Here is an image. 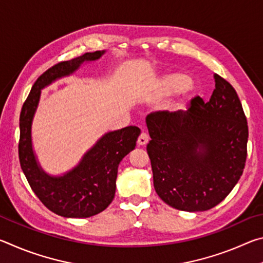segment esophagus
I'll return each instance as SVG.
<instances>
[{
	"label": "esophagus",
	"mask_w": 263,
	"mask_h": 263,
	"mask_svg": "<svg viewBox=\"0 0 263 263\" xmlns=\"http://www.w3.org/2000/svg\"><path fill=\"white\" fill-rule=\"evenodd\" d=\"M148 135L146 132H141V135L139 136V138H138V145L139 146H144V145H146L148 142Z\"/></svg>",
	"instance_id": "1"
}]
</instances>
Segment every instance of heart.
<instances>
[{
    "label": "heart",
    "instance_id": "b5f03b06",
    "mask_svg": "<svg viewBox=\"0 0 263 263\" xmlns=\"http://www.w3.org/2000/svg\"><path fill=\"white\" fill-rule=\"evenodd\" d=\"M190 83V78L184 73H167L163 74L162 77L159 79L157 84V91L159 92V95L168 97L177 94V92H180L182 90H188ZM188 95H182L181 99L174 104V110H184L186 103H188Z\"/></svg>",
    "mask_w": 263,
    "mask_h": 263
}]
</instances>
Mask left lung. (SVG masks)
I'll use <instances>...</instances> for the list:
<instances>
[{
	"label": "left lung",
	"mask_w": 263,
	"mask_h": 263,
	"mask_svg": "<svg viewBox=\"0 0 263 263\" xmlns=\"http://www.w3.org/2000/svg\"><path fill=\"white\" fill-rule=\"evenodd\" d=\"M211 99L191 101L186 111L146 117L154 189L177 210L206 211L219 204L242 175L248 126L237 91L213 75Z\"/></svg>",
	"instance_id": "1"
}]
</instances>
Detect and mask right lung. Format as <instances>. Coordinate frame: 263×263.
<instances>
[{
  "mask_svg": "<svg viewBox=\"0 0 263 263\" xmlns=\"http://www.w3.org/2000/svg\"><path fill=\"white\" fill-rule=\"evenodd\" d=\"M104 53H84L47 69L34 82L21 111L18 154L22 171L44 205L66 218H88L109 206L115 197L119 162L135 149L140 128L127 126L104 133L83 154L77 166L61 175H51L44 171L34 153L33 118L44 88L74 74L84 62L99 60Z\"/></svg>",
  "mask_w": 263,
  "mask_h": 263,
  "instance_id": "right-lung-1",
  "label": "right lung"
}]
</instances>
